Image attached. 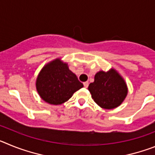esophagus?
Here are the masks:
<instances>
[{
    "instance_id": "obj_1",
    "label": "esophagus",
    "mask_w": 155,
    "mask_h": 155,
    "mask_svg": "<svg viewBox=\"0 0 155 155\" xmlns=\"http://www.w3.org/2000/svg\"><path fill=\"white\" fill-rule=\"evenodd\" d=\"M88 84H89V83H88V82H87V81L84 82V87H88Z\"/></svg>"
}]
</instances>
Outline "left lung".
Masks as SVG:
<instances>
[{
    "instance_id": "8db88e82",
    "label": "left lung",
    "mask_w": 155,
    "mask_h": 155,
    "mask_svg": "<svg viewBox=\"0 0 155 155\" xmlns=\"http://www.w3.org/2000/svg\"><path fill=\"white\" fill-rule=\"evenodd\" d=\"M88 90L94 102L105 109L118 107L128 92L125 81L115 69L107 72L98 71L94 75V82L88 86Z\"/></svg>"
}]
</instances>
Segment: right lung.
Returning <instances> with one entry per match:
<instances>
[{
    "instance_id": "right-lung-1",
    "label": "right lung",
    "mask_w": 155,
    "mask_h": 155,
    "mask_svg": "<svg viewBox=\"0 0 155 155\" xmlns=\"http://www.w3.org/2000/svg\"><path fill=\"white\" fill-rule=\"evenodd\" d=\"M36 90L42 100L51 105H61L83 87L67 63L56 59L42 68L37 77Z\"/></svg>"
}]
</instances>
